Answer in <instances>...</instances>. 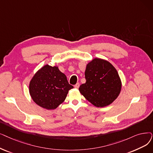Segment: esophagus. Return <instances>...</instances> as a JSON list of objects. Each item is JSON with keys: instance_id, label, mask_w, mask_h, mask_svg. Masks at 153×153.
Wrapping results in <instances>:
<instances>
[{"instance_id": "34e87169", "label": "esophagus", "mask_w": 153, "mask_h": 153, "mask_svg": "<svg viewBox=\"0 0 153 153\" xmlns=\"http://www.w3.org/2000/svg\"><path fill=\"white\" fill-rule=\"evenodd\" d=\"M79 85H80V84H79V83L78 82V83H77V84L74 85V87H75L76 88H79Z\"/></svg>"}]
</instances>
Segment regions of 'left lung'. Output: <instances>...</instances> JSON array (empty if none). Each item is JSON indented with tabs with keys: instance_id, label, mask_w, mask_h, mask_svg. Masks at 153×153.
Returning a JSON list of instances; mask_svg holds the SVG:
<instances>
[{
	"instance_id": "obj_1",
	"label": "left lung",
	"mask_w": 153,
	"mask_h": 153,
	"mask_svg": "<svg viewBox=\"0 0 153 153\" xmlns=\"http://www.w3.org/2000/svg\"><path fill=\"white\" fill-rule=\"evenodd\" d=\"M86 82L79 91L96 107H105L113 102L121 90V81L117 70L109 62L95 58L86 65Z\"/></svg>"
}]
</instances>
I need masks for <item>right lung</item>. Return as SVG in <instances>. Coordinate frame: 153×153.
<instances>
[{"mask_svg": "<svg viewBox=\"0 0 153 153\" xmlns=\"http://www.w3.org/2000/svg\"><path fill=\"white\" fill-rule=\"evenodd\" d=\"M73 86L58 67L45 65L32 78L29 84L30 95L37 105L51 110L57 108L66 98Z\"/></svg>", "mask_w": 153, "mask_h": 153, "instance_id": "right-lung-1", "label": "right lung"}]
</instances>
